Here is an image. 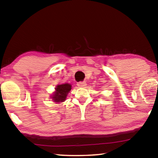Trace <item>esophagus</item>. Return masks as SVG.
<instances>
[{"mask_svg": "<svg viewBox=\"0 0 158 158\" xmlns=\"http://www.w3.org/2000/svg\"><path fill=\"white\" fill-rule=\"evenodd\" d=\"M77 85L79 87H85L86 85V83L85 81H79L77 83Z\"/></svg>", "mask_w": 158, "mask_h": 158, "instance_id": "esophagus-1", "label": "esophagus"}]
</instances>
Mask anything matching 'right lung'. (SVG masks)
I'll return each instance as SVG.
<instances>
[{"label": "right lung", "instance_id": "obj_1", "mask_svg": "<svg viewBox=\"0 0 158 158\" xmlns=\"http://www.w3.org/2000/svg\"><path fill=\"white\" fill-rule=\"evenodd\" d=\"M54 92L52 98L55 102H62L66 100V97L68 93L72 89V85L69 84H64L58 85L56 88Z\"/></svg>", "mask_w": 158, "mask_h": 158}]
</instances>
